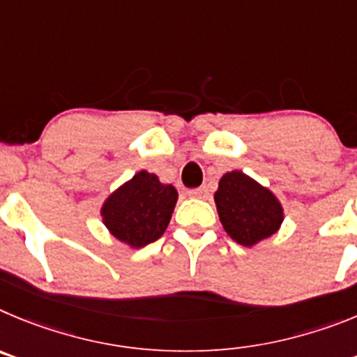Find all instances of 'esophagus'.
I'll return each instance as SVG.
<instances>
[{
	"instance_id": "1",
	"label": "esophagus",
	"mask_w": 357,
	"mask_h": 357,
	"mask_svg": "<svg viewBox=\"0 0 357 357\" xmlns=\"http://www.w3.org/2000/svg\"><path fill=\"white\" fill-rule=\"evenodd\" d=\"M188 195H190V197H197V199L206 197V195H208V188H206V186H199V188H192V190H188Z\"/></svg>"
}]
</instances>
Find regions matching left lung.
I'll return each instance as SVG.
<instances>
[{"instance_id":"1","label":"left lung","mask_w":357,"mask_h":357,"mask_svg":"<svg viewBox=\"0 0 357 357\" xmlns=\"http://www.w3.org/2000/svg\"><path fill=\"white\" fill-rule=\"evenodd\" d=\"M215 204L226 233L243 247L272 236L284 218L279 199L242 171L226 172L220 178Z\"/></svg>"}]
</instances>
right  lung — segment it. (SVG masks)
Masks as SVG:
<instances>
[{
    "label": "right lung",
    "instance_id": "right-lung-1",
    "mask_svg": "<svg viewBox=\"0 0 357 357\" xmlns=\"http://www.w3.org/2000/svg\"><path fill=\"white\" fill-rule=\"evenodd\" d=\"M178 192L163 185L156 174L140 171L108 195L101 208L102 224L115 238L140 249L165 233L174 211Z\"/></svg>",
    "mask_w": 357,
    "mask_h": 357
}]
</instances>
